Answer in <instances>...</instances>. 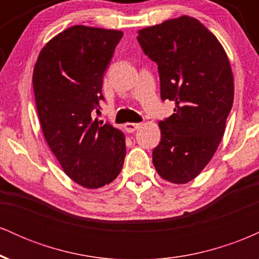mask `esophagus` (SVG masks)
Returning <instances> with one entry per match:
<instances>
[{
  "label": "esophagus",
  "mask_w": 259,
  "mask_h": 259,
  "mask_svg": "<svg viewBox=\"0 0 259 259\" xmlns=\"http://www.w3.org/2000/svg\"><path fill=\"white\" fill-rule=\"evenodd\" d=\"M124 126H125L127 133H134L135 130H138L139 127L141 126V123H126Z\"/></svg>",
  "instance_id": "esophagus-1"
}]
</instances>
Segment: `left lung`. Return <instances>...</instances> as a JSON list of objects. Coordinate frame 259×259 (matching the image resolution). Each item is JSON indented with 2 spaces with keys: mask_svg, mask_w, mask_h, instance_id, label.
Listing matches in <instances>:
<instances>
[{
  "mask_svg": "<svg viewBox=\"0 0 259 259\" xmlns=\"http://www.w3.org/2000/svg\"><path fill=\"white\" fill-rule=\"evenodd\" d=\"M138 41L158 64L162 100L174 113L158 123L152 162L173 184L194 180L214 156L234 102V76L224 47L200 20L183 16L141 29Z\"/></svg>",
  "mask_w": 259,
  "mask_h": 259,
  "instance_id": "left-lung-1",
  "label": "left lung"
}]
</instances>
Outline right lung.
Wrapping results in <instances>:
<instances>
[{"label": "right lung", "mask_w": 259, "mask_h": 259, "mask_svg": "<svg viewBox=\"0 0 259 259\" xmlns=\"http://www.w3.org/2000/svg\"><path fill=\"white\" fill-rule=\"evenodd\" d=\"M123 31L74 25L44 46L32 73L45 140L68 177L88 189L112 183L123 168L125 135L92 120L103 73Z\"/></svg>", "instance_id": "add662e5"}]
</instances>
